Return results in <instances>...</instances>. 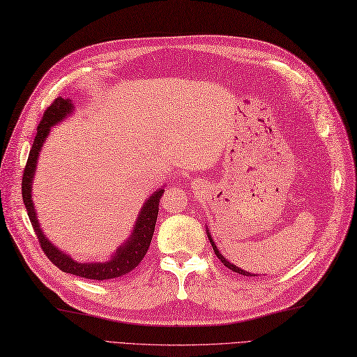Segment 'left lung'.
I'll list each match as a JSON object with an SVG mask.
<instances>
[{"instance_id":"8db88e82","label":"left lung","mask_w":357,"mask_h":357,"mask_svg":"<svg viewBox=\"0 0 357 357\" xmlns=\"http://www.w3.org/2000/svg\"><path fill=\"white\" fill-rule=\"evenodd\" d=\"M206 233H207V237H208V240H210V243H211V246H213V250H215V254H216V257L220 259V261L224 263V266L225 267H228V268H231V271L233 272H236V273H240V275H245V276H257V275H254V273H250V272H246V271H243V268H240V267H237V266H234L233 263H229L228 259L219 252V249H218V246H216V243L213 242V238H211V234L208 233V228H206Z\"/></svg>"}]
</instances>
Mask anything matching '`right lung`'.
<instances>
[{
    "label": "right lung",
    "mask_w": 357,
    "mask_h": 357,
    "mask_svg": "<svg viewBox=\"0 0 357 357\" xmlns=\"http://www.w3.org/2000/svg\"><path fill=\"white\" fill-rule=\"evenodd\" d=\"M73 111H75L73 102L70 99H63V98H56L52 102L51 107H47V109L45 111L42 121L38 123L37 135L34 138V142L31 146L30 155H28V160L24 169L22 199L26 207L28 218H30L31 225L37 234L38 243H40L46 257L50 258L51 261L60 268V271H63L64 273H70V275H76L86 279H96V281L120 278L133 271V268L142 261L144 255L147 254L153 233H155L156 219L159 213V202L165 189L159 188L146 199V202H144L139 210L137 220H135L130 236L124 240L123 245L117 248V250L111 255L108 261H102V263L76 261V259H73L69 254H66L64 250L56 248L51 240L43 234L40 224H38L31 192H33V181L36 176L38 156H40V151L46 138L50 137L51 128L66 120Z\"/></svg>",
    "instance_id": "1"
}]
</instances>
